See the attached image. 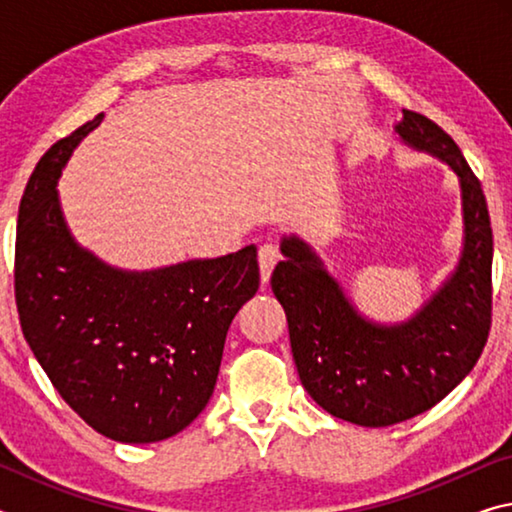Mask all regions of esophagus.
Returning <instances> with one entry per match:
<instances>
[{
  "mask_svg": "<svg viewBox=\"0 0 512 512\" xmlns=\"http://www.w3.org/2000/svg\"><path fill=\"white\" fill-rule=\"evenodd\" d=\"M277 259H280V250H277V246L264 244L259 248V275H262V284H268V280H271Z\"/></svg>",
  "mask_w": 512,
  "mask_h": 512,
  "instance_id": "1",
  "label": "esophagus"
}]
</instances>
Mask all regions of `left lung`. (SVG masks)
<instances>
[{"mask_svg": "<svg viewBox=\"0 0 512 512\" xmlns=\"http://www.w3.org/2000/svg\"><path fill=\"white\" fill-rule=\"evenodd\" d=\"M393 131L404 146L456 173L463 246L454 271L397 323L361 314L296 232L282 235L284 259L271 275L302 386L327 413L359 427H391L436 406L470 375L490 329L492 228L481 183L431 119L402 110Z\"/></svg>", "mask_w": 512, "mask_h": 512, "instance_id": "obj_1", "label": "left lung"}]
</instances>
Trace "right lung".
Masks as SVG:
<instances>
[{
  "label": "right lung",
  "instance_id": "1",
  "mask_svg": "<svg viewBox=\"0 0 512 512\" xmlns=\"http://www.w3.org/2000/svg\"><path fill=\"white\" fill-rule=\"evenodd\" d=\"M101 121L56 142L31 173L17 214L15 300L60 397L101 436L158 443L210 402L228 327L259 289L257 248L128 271L81 246L58 180Z\"/></svg>",
  "mask_w": 512,
  "mask_h": 512
}]
</instances>
